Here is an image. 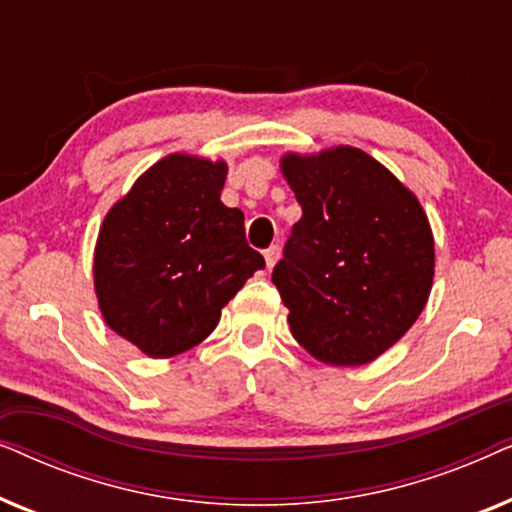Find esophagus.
<instances>
[{
  "label": "esophagus",
  "mask_w": 512,
  "mask_h": 512,
  "mask_svg": "<svg viewBox=\"0 0 512 512\" xmlns=\"http://www.w3.org/2000/svg\"><path fill=\"white\" fill-rule=\"evenodd\" d=\"M277 261H279V247L277 244H272L270 249H265V265H268V268H275Z\"/></svg>",
  "instance_id": "34e87169"
}]
</instances>
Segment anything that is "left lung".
<instances>
[{
    "label": "left lung",
    "mask_w": 512,
    "mask_h": 512,
    "mask_svg": "<svg viewBox=\"0 0 512 512\" xmlns=\"http://www.w3.org/2000/svg\"><path fill=\"white\" fill-rule=\"evenodd\" d=\"M303 216L272 284L298 345L328 366H363L422 314L436 247L417 195L356 146L284 153Z\"/></svg>",
    "instance_id": "1"
}]
</instances>
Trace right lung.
<instances>
[{"instance_id":"obj_1","label":"right lung","mask_w":512,"mask_h":512,"mask_svg":"<svg viewBox=\"0 0 512 512\" xmlns=\"http://www.w3.org/2000/svg\"><path fill=\"white\" fill-rule=\"evenodd\" d=\"M228 165L170 153L104 216L95 244V296L111 331L151 359L200 345L263 256L244 214L221 202Z\"/></svg>"}]
</instances>
